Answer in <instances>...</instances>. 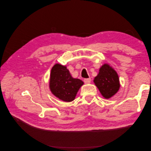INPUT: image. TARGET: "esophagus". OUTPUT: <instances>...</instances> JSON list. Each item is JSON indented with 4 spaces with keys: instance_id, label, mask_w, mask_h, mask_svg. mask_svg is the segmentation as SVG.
I'll return each instance as SVG.
<instances>
[{
    "instance_id": "obj_1",
    "label": "esophagus",
    "mask_w": 151,
    "mask_h": 151,
    "mask_svg": "<svg viewBox=\"0 0 151 151\" xmlns=\"http://www.w3.org/2000/svg\"><path fill=\"white\" fill-rule=\"evenodd\" d=\"M91 81V78H88V79H84V83H86V84L90 83Z\"/></svg>"
}]
</instances>
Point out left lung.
I'll return each mask as SVG.
<instances>
[{"label": "left lung", "instance_id": "8db88e82", "mask_svg": "<svg viewBox=\"0 0 151 151\" xmlns=\"http://www.w3.org/2000/svg\"><path fill=\"white\" fill-rule=\"evenodd\" d=\"M94 83L104 98L115 95L120 88L119 78L116 72L108 64H104L95 77Z\"/></svg>", "mask_w": 151, "mask_h": 151}]
</instances>
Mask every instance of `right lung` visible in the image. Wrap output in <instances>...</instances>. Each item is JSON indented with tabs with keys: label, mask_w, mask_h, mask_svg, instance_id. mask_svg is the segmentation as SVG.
Listing matches in <instances>:
<instances>
[{
	"label": "right lung",
	"mask_w": 151,
	"mask_h": 151,
	"mask_svg": "<svg viewBox=\"0 0 151 151\" xmlns=\"http://www.w3.org/2000/svg\"><path fill=\"white\" fill-rule=\"evenodd\" d=\"M84 83L71 76L65 66L55 65L51 70L50 88L52 93L63 101L70 102L75 99L77 91Z\"/></svg>",
	"instance_id": "add662e5"
}]
</instances>
